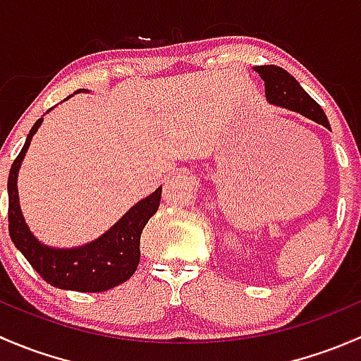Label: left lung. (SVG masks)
Segmentation results:
<instances>
[{"instance_id":"8db88e82","label":"left lung","mask_w":361,"mask_h":361,"mask_svg":"<svg viewBox=\"0 0 361 361\" xmlns=\"http://www.w3.org/2000/svg\"><path fill=\"white\" fill-rule=\"evenodd\" d=\"M255 71L265 82V96H267L269 103L302 113L307 118L314 120V122L322 123L326 129H330V123L322 106L298 85L297 80L288 71H285V69L279 66H274V64L257 66Z\"/></svg>"}]
</instances>
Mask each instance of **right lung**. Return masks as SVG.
Segmentation results:
<instances>
[{"mask_svg":"<svg viewBox=\"0 0 361 361\" xmlns=\"http://www.w3.org/2000/svg\"><path fill=\"white\" fill-rule=\"evenodd\" d=\"M82 92V89L76 90ZM43 118L36 120L25 140L23 150L13 160L8 174V232L13 245L20 250L31 267L49 285L75 292H106L122 285L136 272L140 264V239L145 225L159 209L160 192L157 188L147 199L134 204L118 221L99 239L90 245L73 250H56L36 241L29 232L19 206L17 173L32 136L42 126Z\"/></svg>","mask_w":361,"mask_h":361,"instance_id":"1","label":"right lung"}]
</instances>
